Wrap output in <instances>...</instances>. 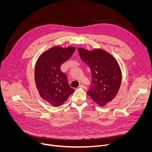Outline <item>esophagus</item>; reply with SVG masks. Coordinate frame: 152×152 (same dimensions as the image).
<instances>
[{
  "label": "esophagus",
  "mask_w": 152,
  "mask_h": 152,
  "mask_svg": "<svg viewBox=\"0 0 152 152\" xmlns=\"http://www.w3.org/2000/svg\"><path fill=\"white\" fill-rule=\"evenodd\" d=\"M79 88H83L84 89H86V86H85L84 85H82V84H80L79 85Z\"/></svg>",
  "instance_id": "34e87169"
}]
</instances>
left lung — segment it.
<instances>
[{
    "label": "left lung",
    "mask_w": 152,
    "mask_h": 152,
    "mask_svg": "<svg viewBox=\"0 0 152 152\" xmlns=\"http://www.w3.org/2000/svg\"><path fill=\"white\" fill-rule=\"evenodd\" d=\"M81 59L89 66L92 82L87 94L100 106L111 102L121 86L122 74L119 64L110 53L101 49H77Z\"/></svg>",
    "instance_id": "1"
}]
</instances>
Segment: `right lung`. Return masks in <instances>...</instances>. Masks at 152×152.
<instances>
[{
  "label": "right lung",
  "instance_id": "obj_1",
  "mask_svg": "<svg viewBox=\"0 0 152 152\" xmlns=\"http://www.w3.org/2000/svg\"><path fill=\"white\" fill-rule=\"evenodd\" d=\"M75 50L72 46H55L43 52L37 61L34 75L37 88L40 97L55 107L61 106L75 91L60 67Z\"/></svg>",
  "mask_w": 152,
  "mask_h": 152
}]
</instances>
